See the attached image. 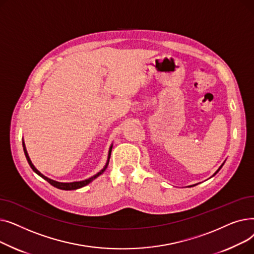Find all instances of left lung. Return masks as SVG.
<instances>
[{
    "mask_svg": "<svg viewBox=\"0 0 254 254\" xmlns=\"http://www.w3.org/2000/svg\"><path fill=\"white\" fill-rule=\"evenodd\" d=\"M222 166H223V164H222V165H221V166H220V168H219V169H218V170H217V171H216V173H217V172H218V171H219V170H220V169H221V167H222ZM216 173H215V174H216ZM215 174H214V175H215Z\"/></svg>",
    "mask_w": 254,
    "mask_h": 254,
    "instance_id": "8db88e82",
    "label": "left lung"
}]
</instances>
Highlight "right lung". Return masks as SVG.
Listing matches in <instances>:
<instances>
[{
	"label": "right lung",
	"mask_w": 254,
	"mask_h": 254,
	"mask_svg": "<svg viewBox=\"0 0 254 254\" xmlns=\"http://www.w3.org/2000/svg\"><path fill=\"white\" fill-rule=\"evenodd\" d=\"M22 146H23V151H24V155L26 157V161H28L30 167L32 168V170L36 173V174H38L40 177H42L44 180H46L48 183H50L52 186H55V188L59 189V190H78V189H81L83 188V186L87 185L88 183H90L92 180H95L97 177H99L101 174H103V173L105 172V170L107 169V167H108V164H109V159H110V155H111V150H112V145L110 146V149H109V154H108V161H107L105 167L99 172L97 173L96 175H93L92 177L88 178V179H85V180H82V181H75V182H58V181H55L52 180L46 176H44L43 174H41L36 168L35 166L33 165V163L31 162V158L28 154V151H26V148H25V145H24V142H22Z\"/></svg>",
	"instance_id": "1"
}]
</instances>
